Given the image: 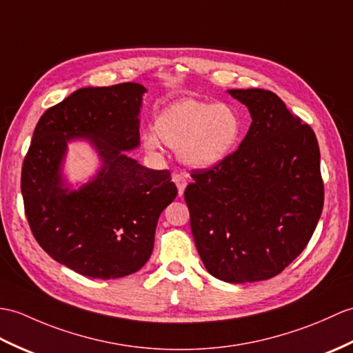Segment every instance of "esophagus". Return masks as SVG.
I'll return each mask as SVG.
<instances>
[{
	"label": "esophagus",
	"mask_w": 353,
	"mask_h": 353,
	"mask_svg": "<svg viewBox=\"0 0 353 353\" xmlns=\"http://www.w3.org/2000/svg\"><path fill=\"white\" fill-rule=\"evenodd\" d=\"M173 182H174V183H176V186H177V192H179V195L182 196V195H183V192H185V188H186V185H188L186 179H185L182 174H174V176H173Z\"/></svg>",
	"instance_id": "1"
}]
</instances>
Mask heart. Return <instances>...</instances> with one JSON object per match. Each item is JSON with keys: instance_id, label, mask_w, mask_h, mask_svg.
Instances as JSON below:
<instances>
[{"instance_id": "1", "label": "heart", "mask_w": 353, "mask_h": 353, "mask_svg": "<svg viewBox=\"0 0 353 353\" xmlns=\"http://www.w3.org/2000/svg\"><path fill=\"white\" fill-rule=\"evenodd\" d=\"M242 134L243 120L233 105L186 97L163 106L141 143L147 152H158L162 143L176 150L183 165L210 170L232 157Z\"/></svg>"}]
</instances>
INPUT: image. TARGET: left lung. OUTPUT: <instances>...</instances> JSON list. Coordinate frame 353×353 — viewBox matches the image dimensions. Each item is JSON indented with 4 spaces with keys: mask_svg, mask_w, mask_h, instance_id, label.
I'll return each instance as SVG.
<instances>
[{
    "mask_svg": "<svg viewBox=\"0 0 353 353\" xmlns=\"http://www.w3.org/2000/svg\"><path fill=\"white\" fill-rule=\"evenodd\" d=\"M252 119L219 167L194 171L185 200L204 268L225 283L280 274L304 251L323 209L321 152L308 125L275 93L227 90Z\"/></svg>",
    "mask_w": 353,
    "mask_h": 353,
    "instance_id": "8db88e82",
    "label": "left lung"
}]
</instances>
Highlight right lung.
Masks as SVG:
<instances>
[{"label": "right lung", "instance_id": "add662e5", "mask_svg": "<svg viewBox=\"0 0 353 353\" xmlns=\"http://www.w3.org/2000/svg\"><path fill=\"white\" fill-rule=\"evenodd\" d=\"M145 92L137 83L77 90L40 117L23 161L21 191L32 234L55 261L88 278L141 269L159 215L177 195L168 170L128 154L139 145ZM79 141L92 147L98 168L72 184L63 163L68 144Z\"/></svg>", "mask_w": 353, "mask_h": 353}]
</instances>
